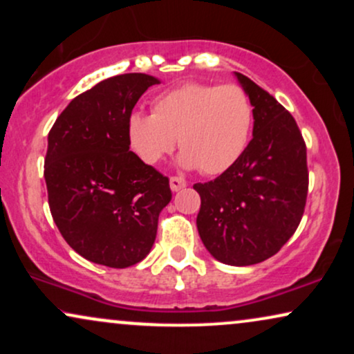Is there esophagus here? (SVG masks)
Masks as SVG:
<instances>
[{
  "instance_id": "34e87169",
  "label": "esophagus",
  "mask_w": 354,
  "mask_h": 354,
  "mask_svg": "<svg viewBox=\"0 0 354 354\" xmlns=\"http://www.w3.org/2000/svg\"><path fill=\"white\" fill-rule=\"evenodd\" d=\"M186 185H188V183H186L185 178H181V176L169 178V186H171L173 191H180L183 188H186Z\"/></svg>"
}]
</instances>
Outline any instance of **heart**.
Wrapping results in <instances>:
<instances>
[{
    "label": "heart",
    "mask_w": 354,
    "mask_h": 354,
    "mask_svg": "<svg viewBox=\"0 0 354 354\" xmlns=\"http://www.w3.org/2000/svg\"><path fill=\"white\" fill-rule=\"evenodd\" d=\"M254 106L238 84L186 83L151 101V115L133 113L128 140L146 165L181 149L180 163L214 176L230 169L250 145Z\"/></svg>",
    "instance_id": "1"
}]
</instances>
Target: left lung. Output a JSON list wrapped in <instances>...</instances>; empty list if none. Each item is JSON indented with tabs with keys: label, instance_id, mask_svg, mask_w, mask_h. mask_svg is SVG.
I'll return each mask as SVG.
<instances>
[{
	"label": "left lung",
	"instance_id": "8db88e82",
	"mask_svg": "<svg viewBox=\"0 0 354 354\" xmlns=\"http://www.w3.org/2000/svg\"><path fill=\"white\" fill-rule=\"evenodd\" d=\"M254 106L253 138L216 180L193 186L196 225L218 261L250 266L278 253L301 221L308 196L306 143L295 118L270 93L236 73Z\"/></svg>",
	"mask_w": 354,
	"mask_h": 354
}]
</instances>
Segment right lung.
I'll return each instance as SVG.
<instances>
[{
  "label": "right lung",
  "instance_id": "1",
  "mask_svg": "<svg viewBox=\"0 0 354 354\" xmlns=\"http://www.w3.org/2000/svg\"><path fill=\"white\" fill-rule=\"evenodd\" d=\"M160 81L143 73L108 78L63 109L48 135L44 180L51 216L76 253L98 265L140 263L171 201L168 176L129 151L128 120Z\"/></svg>",
  "mask_w": 354,
  "mask_h": 354
}]
</instances>
